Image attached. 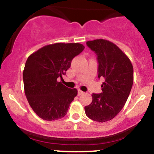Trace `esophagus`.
I'll return each mask as SVG.
<instances>
[{"label":"esophagus","mask_w":154,"mask_h":154,"mask_svg":"<svg viewBox=\"0 0 154 154\" xmlns=\"http://www.w3.org/2000/svg\"><path fill=\"white\" fill-rule=\"evenodd\" d=\"M84 94V92H83V91H82L81 90H80V89L78 90V95H82V94Z\"/></svg>","instance_id":"esophagus-1"}]
</instances>
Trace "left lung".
<instances>
[{"instance_id":"1","label":"left lung","mask_w":154,"mask_h":154,"mask_svg":"<svg viewBox=\"0 0 154 154\" xmlns=\"http://www.w3.org/2000/svg\"><path fill=\"white\" fill-rule=\"evenodd\" d=\"M86 45L97 55L98 78H104L102 92L92 94V101L85 106L90 119L106 122L116 117L125 106L133 83V68L127 55L108 40L96 39Z\"/></svg>"}]
</instances>
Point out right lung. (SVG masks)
I'll return each mask as SVG.
<instances>
[{"instance_id": "obj_1", "label": "right lung", "mask_w": 154, "mask_h": 154, "mask_svg": "<svg viewBox=\"0 0 154 154\" xmlns=\"http://www.w3.org/2000/svg\"><path fill=\"white\" fill-rule=\"evenodd\" d=\"M84 48L80 43H56L27 58L23 71L24 92L29 106L43 120H57L67 113L77 90L64 86L58 78L63 79L71 60Z\"/></svg>"}]
</instances>
